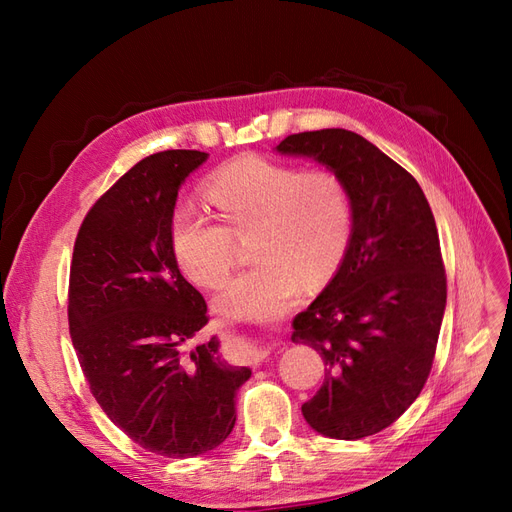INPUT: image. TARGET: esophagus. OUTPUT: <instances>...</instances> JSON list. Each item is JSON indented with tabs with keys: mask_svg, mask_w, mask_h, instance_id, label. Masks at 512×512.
<instances>
[{
	"mask_svg": "<svg viewBox=\"0 0 512 512\" xmlns=\"http://www.w3.org/2000/svg\"><path fill=\"white\" fill-rule=\"evenodd\" d=\"M245 354H247V361H250L252 365H258L267 356V350L258 344H250L245 348Z\"/></svg>",
	"mask_w": 512,
	"mask_h": 512,
	"instance_id": "obj_1",
	"label": "esophagus"
}]
</instances>
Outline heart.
Instances as JSON below:
<instances>
[{
	"mask_svg": "<svg viewBox=\"0 0 512 512\" xmlns=\"http://www.w3.org/2000/svg\"><path fill=\"white\" fill-rule=\"evenodd\" d=\"M207 203L220 222L194 203L170 215V250L196 286L218 288L235 262V237L250 235V267L224 286L220 312L275 318L299 303L303 282L314 286L337 269L352 237V198L329 168L239 156L209 177Z\"/></svg>",
	"mask_w": 512,
	"mask_h": 512,
	"instance_id": "obj_1",
	"label": "heart"
}]
</instances>
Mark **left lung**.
<instances>
[{
	"instance_id": "1",
	"label": "left lung",
	"mask_w": 512,
	"mask_h": 512,
	"mask_svg": "<svg viewBox=\"0 0 512 512\" xmlns=\"http://www.w3.org/2000/svg\"><path fill=\"white\" fill-rule=\"evenodd\" d=\"M277 151L329 166L352 198L342 265L292 320V342L324 361L320 391L301 412L322 436H374L412 406L436 356L446 307L436 220L408 170L356 132L290 134Z\"/></svg>"
}]
</instances>
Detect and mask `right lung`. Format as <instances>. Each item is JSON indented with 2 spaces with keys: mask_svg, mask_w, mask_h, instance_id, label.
I'll use <instances>...</instances> for the list:
<instances>
[{
  "mask_svg": "<svg viewBox=\"0 0 512 512\" xmlns=\"http://www.w3.org/2000/svg\"><path fill=\"white\" fill-rule=\"evenodd\" d=\"M205 151L168 149L134 164L85 215L74 241L68 324L89 391L138 446L196 457L237 421L235 395L252 376L211 337L207 303L170 250L179 185Z\"/></svg>",
  "mask_w": 512,
  "mask_h": 512,
  "instance_id": "right-lung-1",
  "label": "right lung"
}]
</instances>
